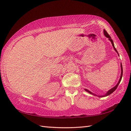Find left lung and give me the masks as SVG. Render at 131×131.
I'll list each match as a JSON object with an SVG mask.
<instances>
[{
  "label": "left lung",
  "mask_w": 131,
  "mask_h": 131,
  "mask_svg": "<svg viewBox=\"0 0 131 131\" xmlns=\"http://www.w3.org/2000/svg\"><path fill=\"white\" fill-rule=\"evenodd\" d=\"M104 35H105V37H107V38H108V40H109L111 41V43H112V46H113V47L114 49V50H115V51H116V52H117L118 54L119 55L118 52V51H117V50H116V48H115V47H114V44L113 41V40L112 39V38H111L110 36L108 34V33L107 32V31H106L105 30H104ZM121 75L120 79H119V80L118 83H117V84H116V85L115 86V87H114L113 88L111 89V90H108V91H107V92L106 93V94H105V95H103V96H97V95H96V94H94V93H93L92 92H91V91H88V90H87V89H85V91H87V92H88V93H91V94H93V95L97 96H98V97H102L107 96L109 95V94H112V93L113 92H114V91L116 90V89L117 88L118 85L119 84V83H120V82H121V80H122V75H123V68H122V63H121Z\"/></svg>",
  "instance_id": "1"
}]
</instances>
